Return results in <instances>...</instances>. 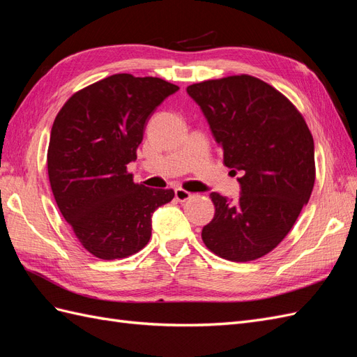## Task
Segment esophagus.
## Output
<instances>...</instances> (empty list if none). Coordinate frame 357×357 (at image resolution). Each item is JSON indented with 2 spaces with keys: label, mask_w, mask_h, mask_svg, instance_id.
I'll return each instance as SVG.
<instances>
[{
  "label": "esophagus",
  "mask_w": 357,
  "mask_h": 357,
  "mask_svg": "<svg viewBox=\"0 0 357 357\" xmlns=\"http://www.w3.org/2000/svg\"><path fill=\"white\" fill-rule=\"evenodd\" d=\"M174 195H176V199H177V201L185 202V201H188V199L192 197V193H189L188 190L181 189V188H177V189L174 190Z\"/></svg>",
  "instance_id": "obj_1"
}]
</instances>
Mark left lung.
Here are the masks:
<instances>
[{
    "mask_svg": "<svg viewBox=\"0 0 357 357\" xmlns=\"http://www.w3.org/2000/svg\"><path fill=\"white\" fill-rule=\"evenodd\" d=\"M186 91L222 147L223 164L243 174L238 201L210 193L215 211L202 241L228 261H255L283 241L311 197L312 135L283 93L252 75L205 80Z\"/></svg>",
    "mask_w": 357,
    "mask_h": 357,
    "instance_id": "8db88e82",
    "label": "left lung"
}]
</instances>
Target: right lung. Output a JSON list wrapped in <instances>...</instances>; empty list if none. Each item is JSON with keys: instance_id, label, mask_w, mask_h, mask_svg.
Masks as SVG:
<instances>
[{"instance_id": "right-lung-1", "label": "right lung", "mask_w": 357, "mask_h": 357, "mask_svg": "<svg viewBox=\"0 0 357 357\" xmlns=\"http://www.w3.org/2000/svg\"><path fill=\"white\" fill-rule=\"evenodd\" d=\"M178 91L158 77L114 74L75 92L52 126L47 172L58 208L93 256L128 257L149 243L153 211L174 198L172 189L134 183L147 121Z\"/></svg>"}]
</instances>
